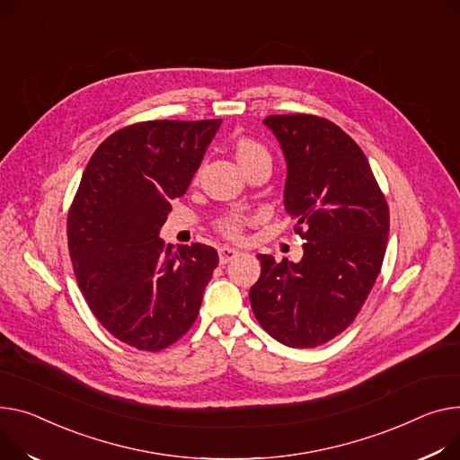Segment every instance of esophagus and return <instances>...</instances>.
I'll use <instances>...</instances> for the list:
<instances>
[{
    "instance_id": "1",
    "label": "esophagus",
    "mask_w": 460,
    "mask_h": 460,
    "mask_svg": "<svg viewBox=\"0 0 460 460\" xmlns=\"http://www.w3.org/2000/svg\"><path fill=\"white\" fill-rule=\"evenodd\" d=\"M238 255H240L238 250H233V248H227V246H224V248L218 250V257H220V262H222V264L231 262V261L236 259Z\"/></svg>"
}]
</instances>
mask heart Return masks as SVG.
<instances>
[{
  "label": "heart",
  "mask_w": 460,
  "mask_h": 460,
  "mask_svg": "<svg viewBox=\"0 0 460 460\" xmlns=\"http://www.w3.org/2000/svg\"><path fill=\"white\" fill-rule=\"evenodd\" d=\"M233 157L238 163V166L246 172L252 166H255L261 161H270L268 151L255 140L252 138H238L231 146ZM250 224V218L242 212H227L224 217H220L217 222H214V229H217L222 236L229 240H238L242 236L243 226Z\"/></svg>",
  "instance_id": "b5f03b06"
}]
</instances>
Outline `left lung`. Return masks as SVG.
Instances as JSON below:
<instances>
[{"label": "left lung", "instance_id": "left-lung-1", "mask_svg": "<svg viewBox=\"0 0 460 460\" xmlns=\"http://www.w3.org/2000/svg\"><path fill=\"white\" fill-rule=\"evenodd\" d=\"M287 159L285 208L307 240L297 264L259 255L250 290L261 327L288 348L327 344L349 327L383 266L390 214L368 159L332 121L271 114Z\"/></svg>", "mask_w": 460, "mask_h": 460}]
</instances>
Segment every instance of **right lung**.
I'll list each match as a JSON object with an SVG mask.
<instances>
[{"label": "right lung", "instance_id": "1", "mask_svg": "<svg viewBox=\"0 0 460 460\" xmlns=\"http://www.w3.org/2000/svg\"><path fill=\"white\" fill-rule=\"evenodd\" d=\"M220 124L147 119L118 129L90 157L70 205L77 285L98 322L140 351H163L190 331L218 266L214 248L172 252L159 231Z\"/></svg>", "mask_w": 460, "mask_h": 460}]
</instances>
